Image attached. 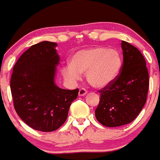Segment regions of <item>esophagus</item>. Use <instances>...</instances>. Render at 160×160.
I'll list each match as a JSON object with an SVG mask.
<instances>
[{"instance_id": "obj_1", "label": "esophagus", "mask_w": 160, "mask_h": 160, "mask_svg": "<svg viewBox=\"0 0 160 160\" xmlns=\"http://www.w3.org/2000/svg\"><path fill=\"white\" fill-rule=\"evenodd\" d=\"M87 92H88V91H87V90L85 89V88H80V89L79 90L78 94L79 96H84L85 94H87Z\"/></svg>"}]
</instances>
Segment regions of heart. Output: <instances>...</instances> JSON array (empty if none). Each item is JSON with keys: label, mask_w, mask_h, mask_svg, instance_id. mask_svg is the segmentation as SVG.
<instances>
[{"label": "heart", "mask_w": 160, "mask_h": 160, "mask_svg": "<svg viewBox=\"0 0 160 160\" xmlns=\"http://www.w3.org/2000/svg\"><path fill=\"white\" fill-rule=\"evenodd\" d=\"M123 60L115 49L93 47L77 52L71 63L62 68V74L69 81H77L80 74H87V80L92 87L102 88L112 83L121 70Z\"/></svg>", "instance_id": "heart-1"}]
</instances>
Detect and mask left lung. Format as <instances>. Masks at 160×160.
<instances>
[{
  "mask_svg": "<svg viewBox=\"0 0 160 160\" xmlns=\"http://www.w3.org/2000/svg\"><path fill=\"white\" fill-rule=\"evenodd\" d=\"M123 65L118 77L98 91L95 110L98 121L108 128L128 124L138 116L147 99L149 79L146 62L140 51L122 41Z\"/></svg>",
  "mask_w": 160,
  "mask_h": 160,
  "instance_id": "1",
  "label": "left lung"
}]
</instances>
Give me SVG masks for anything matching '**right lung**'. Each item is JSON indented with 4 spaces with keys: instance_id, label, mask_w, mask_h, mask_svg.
Returning <instances> with one entry per match:
<instances>
[{
    "instance_id": "right-lung-1",
    "label": "right lung",
    "mask_w": 160,
    "mask_h": 160,
    "mask_svg": "<svg viewBox=\"0 0 160 160\" xmlns=\"http://www.w3.org/2000/svg\"><path fill=\"white\" fill-rule=\"evenodd\" d=\"M56 43L43 41L26 50L13 67L10 82L14 108L31 128L43 132L66 122L79 89L65 90L55 83L59 63Z\"/></svg>"
}]
</instances>
